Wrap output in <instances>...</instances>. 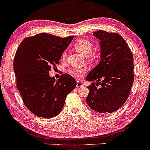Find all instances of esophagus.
Masks as SVG:
<instances>
[{
    "label": "esophagus",
    "instance_id": "esophagus-1",
    "mask_svg": "<svg viewBox=\"0 0 150 150\" xmlns=\"http://www.w3.org/2000/svg\"><path fill=\"white\" fill-rule=\"evenodd\" d=\"M76 87L79 88V87H84V85H83V84H82V82H77V83H76Z\"/></svg>",
    "mask_w": 150,
    "mask_h": 150
}]
</instances>
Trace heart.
<instances>
[{
  "label": "heart",
  "instance_id": "heart-1",
  "mask_svg": "<svg viewBox=\"0 0 150 150\" xmlns=\"http://www.w3.org/2000/svg\"><path fill=\"white\" fill-rule=\"evenodd\" d=\"M74 48L78 52H80L85 56H88L92 52L93 46L90 41L85 39H81L76 42L74 45ZM66 57V52L65 51L61 54L60 60L64 61ZM86 68L83 67H78L72 68L70 70V73L76 78H82V76L86 72Z\"/></svg>",
  "mask_w": 150,
  "mask_h": 150
}]
</instances>
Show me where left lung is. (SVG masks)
I'll return each mask as SVG.
<instances>
[{
  "label": "left lung",
  "mask_w": 150,
  "mask_h": 150,
  "mask_svg": "<svg viewBox=\"0 0 150 150\" xmlns=\"http://www.w3.org/2000/svg\"><path fill=\"white\" fill-rule=\"evenodd\" d=\"M93 35L100 41L101 60L86 80L100 82L88 87L86 102L94 111L112 113L123 105L130 93L134 77L133 54L119 34L98 30Z\"/></svg>",
  "instance_id": "1"
}]
</instances>
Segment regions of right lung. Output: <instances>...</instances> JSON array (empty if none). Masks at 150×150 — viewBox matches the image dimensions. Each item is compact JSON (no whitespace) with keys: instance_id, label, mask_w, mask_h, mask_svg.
<instances>
[{"instance_id":"add662e5","label":"right lung","mask_w":150,"mask_h":150,"mask_svg":"<svg viewBox=\"0 0 150 150\" xmlns=\"http://www.w3.org/2000/svg\"><path fill=\"white\" fill-rule=\"evenodd\" d=\"M73 37L40 33L24 38L17 48L13 62L16 87L24 105L36 116H57L67 95L76 86L74 78L68 74L56 80L48 72L51 66L59 64L61 54Z\"/></svg>"}]
</instances>
